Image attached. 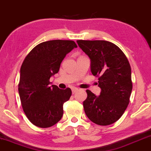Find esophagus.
Masks as SVG:
<instances>
[{
  "instance_id": "esophagus-1",
  "label": "esophagus",
  "mask_w": 151,
  "mask_h": 151,
  "mask_svg": "<svg viewBox=\"0 0 151 151\" xmlns=\"http://www.w3.org/2000/svg\"><path fill=\"white\" fill-rule=\"evenodd\" d=\"M71 90H72L73 94H74V93L76 92L78 90V88H77V87H71Z\"/></svg>"
}]
</instances>
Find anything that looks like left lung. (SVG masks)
Returning <instances> with one entry per match:
<instances>
[{
	"instance_id": "left-lung-1",
	"label": "left lung",
	"mask_w": 151,
	"mask_h": 151,
	"mask_svg": "<svg viewBox=\"0 0 151 151\" xmlns=\"http://www.w3.org/2000/svg\"><path fill=\"white\" fill-rule=\"evenodd\" d=\"M91 59V71L98 77L101 93L96 96L87 90L83 101L85 114L99 125H109L121 118L132 90L131 66L123 52L106 40H77Z\"/></svg>"
}]
</instances>
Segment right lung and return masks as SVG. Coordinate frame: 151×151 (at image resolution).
Listing matches in <instances>:
<instances>
[{
    "instance_id": "1",
    "label": "right lung",
    "mask_w": 151,
    "mask_h": 151,
    "mask_svg": "<svg viewBox=\"0 0 151 151\" xmlns=\"http://www.w3.org/2000/svg\"><path fill=\"white\" fill-rule=\"evenodd\" d=\"M77 45L73 40L41 42L27 55L20 68L18 84L23 111L31 123L41 128L52 127L62 118L63 105L71 90L50 86V78L57 73L61 61Z\"/></svg>"
}]
</instances>
